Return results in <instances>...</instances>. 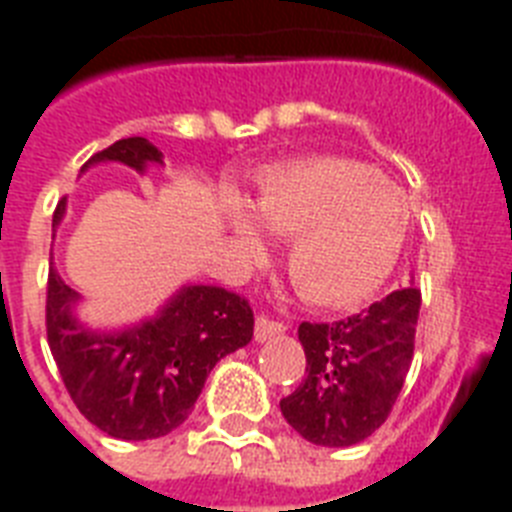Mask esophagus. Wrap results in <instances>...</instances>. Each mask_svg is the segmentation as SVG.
<instances>
[{
    "mask_svg": "<svg viewBox=\"0 0 512 512\" xmlns=\"http://www.w3.org/2000/svg\"><path fill=\"white\" fill-rule=\"evenodd\" d=\"M284 330H287V323H279V320H271V318H256V328H253V336H256V341L264 343L269 341V338L274 336H282Z\"/></svg>",
    "mask_w": 512,
    "mask_h": 512,
    "instance_id": "obj_1",
    "label": "esophagus"
}]
</instances>
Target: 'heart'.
I'll return each instance as SVG.
<instances>
[{"mask_svg": "<svg viewBox=\"0 0 512 512\" xmlns=\"http://www.w3.org/2000/svg\"><path fill=\"white\" fill-rule=\"evenodd\" d=\"M233 225L251 248L261 246L259 225L292 238L287 266L297 292L315 305L346 307L392 274L410 207L402 189L369 166L323 156L266 171L253 215L235 207Z\"/></svg>", "mask_w": 512, "mask_h": 512, "instance_id": "heart-1", "label": "heart"}]
</instances>
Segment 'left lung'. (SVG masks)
I'll return each mask as SVG.
<instances>
[{"label": "left lung", "mask_w": 512, "mask_h": 512, "mask_svg": "<svg viewBox=\"0 0 512 512\" xmlns=\"http://www.w3.org/2000/svg\"><path fill=\"white\" fill-rule=\"evenodd\" d=\"M420 289H397L359 315L302 323L305 379L282 397L284 420L318 446H354L392 413L415 351Z\"/></svg>", "instance_id": "1"}]
</instances>
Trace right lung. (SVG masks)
Listing matches in <instances>:
<instances>
[{"label":"right lung","mask_w":512,"mask_h":512,"mask_svg":"<svg viewBox=\"0 0 512 512\" xmlns=\"http://www.w3.org/2000/svg\"><path fill=\"white\" fill-rule=\"evenodd\" d=\"M120 161L135 171L161 164L146 138H122L94 153L87 166ZM58 202L53 225L61 223ZM76 292L48 269L45 333L71 400L79 413L112 438L148 441L184 423L223 356L253 338V312L243 297L220 287H184L153 320L122 333H92L71 315Z\"/></svg>","instance_id":"obj_1"}]
</instances>
